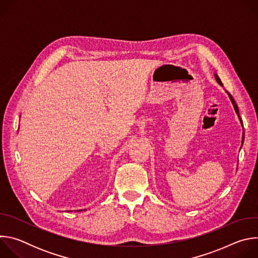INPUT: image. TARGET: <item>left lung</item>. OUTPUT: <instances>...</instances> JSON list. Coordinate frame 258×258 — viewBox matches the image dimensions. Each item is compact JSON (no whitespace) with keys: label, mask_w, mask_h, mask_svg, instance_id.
<instances>
[{"label":"left lung","mask_w":258,"mask_h":258,"mask_svg":"<svg viewBox=\"0 0 258 258\" xmlns=\"http://www.w3.org/2000/svg\"><path fill=\"white\" fill-rule=\"evenodd\" d=\"M214 77H215V80H216V82L218 83V85L223 87V84H222V82H220V80H219V78H218V76L216 75V73H214ZM226 93L229 95V98H230V100L232 101V104H233V106H234L235 111H236V113H237V115H238V117H239L240 123H241V124H242V126H243V121H242V119H241V117H240V113H239V108H238V106H237V104H236L235 100L233 99V97L231 96V94H229L227 91H226ZM244 137H245V135H244V130H243V135H242V145H243V143H244ZM241 148H242V146H241Z\"/></svg>","instance_id":"8db88e82"}]
</instances>
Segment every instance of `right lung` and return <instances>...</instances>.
<instances>
[{
	"mask_svg": "<svg viewBox=\"0 0 258 258\" xmlns=\"http://www.w3.org/2000/svg\"><path fill=\"white\" fill-rule=\"evenodd\" d=\"M82 210H83V209H82ZM79 211H81V210H79Z\"/></svg>",
	"mask_w": 258,
	"mask_h": 258,
	"instance_id": "obj_1",
	"label": "right lung"
}]
</instances>
